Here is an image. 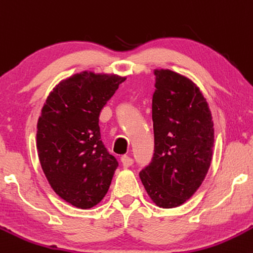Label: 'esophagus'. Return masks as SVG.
Instances as JSON below:
<instances>
[{"label":"esophagus","mask_w":253,"mask_h":253,"mask_svg":"<svg viewBox=\"0 0 253 253\" xmlns=\"http://www.w3.org/2000/svg\"><path fill=\"white\" fill-rule=\"evenodd\" d=\"M121 163H123V166L127 169V167L133 165V159L128 156H123L121 157Z\"/></svg>","instance_id":"34e87169"}]
</instances>
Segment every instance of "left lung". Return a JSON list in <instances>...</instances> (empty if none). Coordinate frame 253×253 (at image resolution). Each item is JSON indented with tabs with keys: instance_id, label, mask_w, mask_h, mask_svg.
Listing matches in <instances>:
<instances>
[{
	"instance_id": "left-lung-1",
	"label": "left lung",
	"mask_w": 253,
	"mask_h": 253,
	"mask_svg": "<svg viewBox=\"0 0 253 253\" xmlns=\"http://www.w3.org/2000/svg\"><path fill=\"white\" fill-rule=\"evenodd\" d=\"M154 75V153L139 175L153 203L172 209L190 199L208 174L213 121L206 99L190 79L169 69H156Z\"/></svg>"
}]
</instances>
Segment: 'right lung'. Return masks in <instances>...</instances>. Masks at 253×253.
I'll return each instance as SVG.
<instances>
[{
    "instance_id": "1",
    "label": "right lung",
    "mask_w": 253,
    "mask_h": 253,
    "mask_svg": "<svg viewBox=\"0 0 253 253\" xmlns=\"http://www.w3.org/2000/svg\"><path fill=\"white\" fill-rule=\"evenodd\" d=\"M125 80L82 72L61 81L42 107L36 133L40 164L57 196L75 208L101 202L119 166L101 140L99 115Z\"/></svg>"
}]
</instances>
